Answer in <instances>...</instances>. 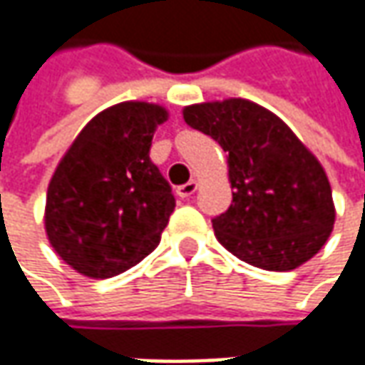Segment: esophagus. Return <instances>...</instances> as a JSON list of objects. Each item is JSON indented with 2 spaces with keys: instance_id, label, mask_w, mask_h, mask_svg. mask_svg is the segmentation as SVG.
<instances>
[{
  "instance_id": "34e87169",
  "label": "esophagus",
  "mask_w": 365,
  "mask_h": 365,
  "mask_svg": "<svg viewBox=\"0 0 365 365\" xmlns=\"http://www.w3.org/2000/svg\"><path fill=\"white\" fill-rule=\"evenodd\" d=\"M195 190H197V182L195 180H189L187 185H180L178 189H176V195L180 197V199H189L195 195Z\"/></svg>"
}]
</instances>
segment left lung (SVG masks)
<instances>
[{
	"label": "left lung",
	"instance_id": "obj_1",
	"mask_svg": "<svg viewBox=\"0 0 365 365\" xmlns=\"http://www.w3.org/2000/svg\"><path fill=\"white\" fill-rule=\"evenodd\" d=\"M182 118L227 152L233 199L213 219L219 244L272 272L313 258L335 223L331 185L287 123L247 99L189 106Z\"/></svg>",
	"mask_w": 365,
	"mask_h": 365
}]
</instances>
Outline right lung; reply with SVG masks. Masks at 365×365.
Here are the masks:
<instances>
[{"mask_svg":"<svg viewBox=\"0 0 365 365\" xmlns=\"http://www.w3.org/2000/svg\"><path fill=\"white\" fill-rule=\"evenodd\" d=\"M166 109L125 101L97 113L58 162L46 192L50 245L78 274L111 278L160 244L175 195L150 160Z\"/></svg>","mask_w":365,"mask_h":365,"instance_id":"1","label":"right lung"}]
</instances>
